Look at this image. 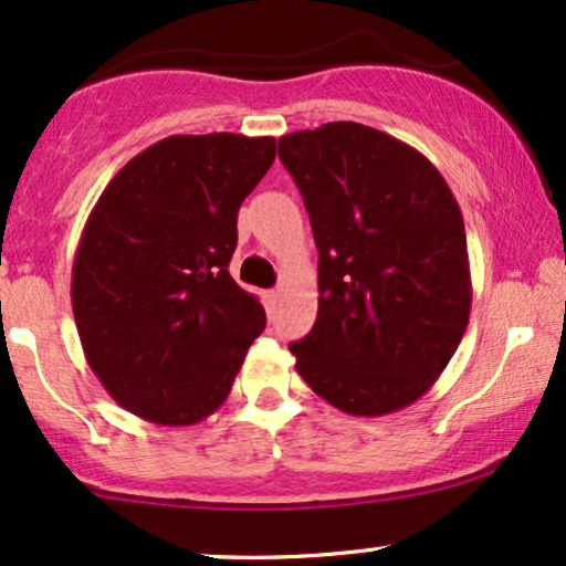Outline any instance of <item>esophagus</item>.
Returning a JSON list of instances; mask_svg holds the SVG:
<instances>
[{
	"label": "esophagus",
	"mask_w": 566,
	"mask_h": 566,
	"mask_svg": "<svg viewBox=\"0 0 566 566\" xmlns=\"http://www.w3.org/2000/svg\"><path fill=\"white\" fill-rule=\"evenodd\" d=\"M263 305H266V311H269V313H271V311H276V305H279V292H276V290L263 292Z\"/></svg>",
	"instance_id": "obj_1"
}]
</instances>
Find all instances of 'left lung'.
<instances>
[{"label": "left lung", "instance_id": "1", "mask_svg": "<svg viewBox=\"0 0 566 566\" xmlns=\"http://www.w3.org/2000/svg\"><path fill=\"white\" fill-rule=\"evenodd\" d=\"M318 248V316L292 342L295 368L347 415H389L420 399L468 328L464 221L439 169L360 123L279 138Z\"/></svg>", "mask_w": 566, "mask_h": 566}]
</instances>
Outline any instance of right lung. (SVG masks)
Segmentation results:
<instances>
[{
    "label": "right lung",
    "mask_w": 566,
    "mask_h": 566,
    "mask_svg": "<svg viewBox=\"0 0 566 566\" xmlns=\"http://www.w3.org/2000/svg\"><path fill=\"white\" fill-rule=\"evenodd\" d=\"M274 138L169 135L133 156L93 206L73 263L85 360L143 420L192 426L224 405L263 305L230 276L238 211Z\"/></svg>",
    "instance_id": "right-lung-1"
}]
</instances>
